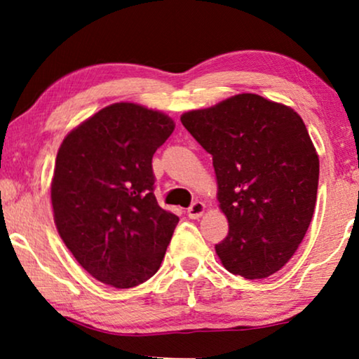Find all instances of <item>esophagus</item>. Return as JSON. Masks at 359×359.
Returning <instances> with one entry per match:
<instances>
[{"instance_id":"esophagus-1","label":"esophagus","mask_w":359,"mask_h":359,"mask_svg":"<svg viewBox=\"0 0 359 359\" xmlns=\"http://www.w3.org/2000/svg\"><path fill=\"white\" fill-rule=\"evenodd\" d=\"M205 210V204L201 203V201H196V203L191 204V208L188 209V215L191 219H199L201 215L204 214Z\"/></svg>"}]
</instances>
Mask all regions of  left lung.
<instances>
[{
  "mask_svg": "<svg viewBox=\"0 0 359 359\" xmlns=\"http://www.w3.org/2000/svg\"><path fill=\"white\" fill-rule=\"evenodd\" d=\"M181 122L212 155L229 235L215 245L227 271L263 279L301 245L317 201L318 155L292 107L242 93Z\"/></svg>",
  "mask_w": 359,
  "mask_h": 359,
  "instance_id": "1",
  "label": "left lung"
}]
</instances>
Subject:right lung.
Wrapping results in <instances>:
<instances>
[{
	"mask_svg": "<svg viewBox=\"0 0 359 359\" xmlns=\"http://www.w3.org/2000/svg\"><path fill=\"white\" fill-rule=\"evenodd\" d=\"M173 130L163 112L114 102L68 132L58 149L55 227L85 271L107 286H139L163 262L180 219L156 203L151 156Z\"/></svg>",
	"mask_w": 359,
	"mask_h": 359,
	"instance_id": "obj_1",
	"label": "right lung"
}]
</instances>
